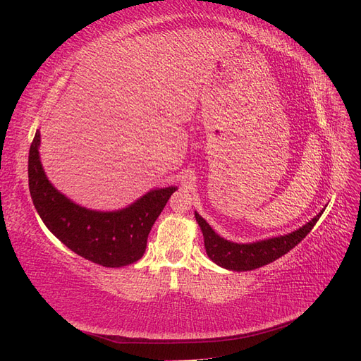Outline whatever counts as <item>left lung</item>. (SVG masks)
<instances>
[{
	"instance_id": "obj_1",
	"label": "left lung",
	"mask_w": 361,
	"mask_h": 361,
	"mask_svg": "<svg viewBox=\"0 0 361 361\" xmlns=\"http://www.w3.org/2000/svg\"><path fill=\"white\" fill-rule=\"evenodd\" d=\"M325 209H322L318 215L313 216L309 223H305L297 231L286 235H280L274 238L260 239L255 243H233L227 241L223 236L215 233L214 228L206 223L204 218L194 212L195 221L199 223L200 231L204 238L206 255L214 264L218 267L226 268L228 271H251L271 264L276 259L286 255L289 250L300 244L302 239L309 235L313 226L318 223L319 216Z\"/></svg>"
}]
</instances>
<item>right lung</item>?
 <instances>
[{"instance_id": "add662e5", "label": "right lung", "mask_w": 361, "mask_h": 361, "mask_svg": "<svg viewBox=\"0 0 361 361\" xmlns=\"http://www.w3.org/2000/svg\"><path fill=\"white\" fill-rule=\"evenodd\" d=\"M40 130L28 155L32 203L51 233L78 256L106 268H120L143 257L150 228L178 187L150 190L117 211H96L75 203L49 182L40 162Z\"/></svg>"}]
</instances>
